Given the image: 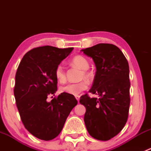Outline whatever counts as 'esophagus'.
<instances>
[{"label": "esophagus", "instance_id": "esophagus-1", "mask_svg": "<svg viewBox=\"0 0 151 151\" xmlns=\"http://www.w3.org/2000/svg\"><path fill=\"white\" fill-rule=\"evenodd\" d=\"M80 96L79 95H77V96H75V98H76V99L77 100V101H78V102H79V100H80Z\"/></svg>", "mask_w": 151, "mask_h": 151}]
</instances>
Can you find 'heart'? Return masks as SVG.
I'll return each instance as SVG.
<instances>
[{
	"instance_id": "b5f03b06",
	"label": "heart",
	"mask_w": 151,
	"mask_h": 151,
	"mask_svg": "<svg viewBox=\"0 0 151 151\" xmlns=\"http://www.w3.org/2000/svg\"><path fill=\"white\" fill-rule=\"evenodd\" d=\"M71 63L83 70L80 79H85L88 81H90L92 79V74L87 70L89 67V62L85 57L82 55L75 56L71 60ZM55 75L58 81L60 83H64L66 81V72L62 65H58L56 67L55 70ZM87 88H88V83L85 81H80L76 83H68L64 86H62L60 88V91L61 93H66L69 95L77 96L82 91L86 90Z\"/></svg>"
}]
</instances>
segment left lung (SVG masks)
I'll return each instance as SVG.
<instances>
[{
  "label": "left lung",
  "mask_w": 151,
  "mask_h": 151,
  "mask_svg": "<svg viewBox=\"0 0 151 151\" xmlns=\"http://www.w3.org/2000/svg\"><path fill=\"white\" fill-rule=\"evenodd\" d=\"M92 58L96 71L88 94L80 97L86 108L84 121L88 133L99 140L116 136L126 125L130 105L129 63L121 50L112 44H98L82 50Z\"/></svg>",
  "instance_id": "1"
}]
</instances>
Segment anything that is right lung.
Instances as JSON below:
<instances>
[{
	"mask_svg": "<svg viewBox=\"0 0 151 151\" xmlns=\"http://www.w3.org/2000/svg\"><path fill=\"white\" fill-rule=\"evenodd\" d=\"M73 49L33 48L23 56L17 70L14 88L17 107L25 129L38 139L55 138L77 104L75 97L66 93L47 101L49 96L57 91L55 70Z\"/></svg>",
	"mask_w": 151,
	"mask_h": 151,
	"instance_id": "1",
	"label": "right lung"
}]
</instances>
